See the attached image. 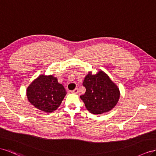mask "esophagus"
<instances>
[{
    "label": "esophagus",
    "instance_id": "esophagus-1",
    "mask_svg": "<svg viewBox=\"0 0 156 156\" xmlns=\"http://www.w3.org/2000/svg\"><path fill=\"white\" fill-rule=\"evenodd\" d=\"M71 92H72L73 93H74V94H77V93H78V92H79L78 89V88H76V89H74L73 91H72Z\"/></svg>",
    "mask_w": 156,
    "mask_h": 156
}]
</instances>
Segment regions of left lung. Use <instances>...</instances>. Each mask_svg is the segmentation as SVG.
I'll return each instance as SVG.
<instances>
[{
    "label": "left lung",
    "mask_w": 156,
    "mask_h": 156,
    "mask_svg": "<svg viewBox=\"0 0 156 156\" xmlns=\"http://www.w3.org/2000/svg\"><path fill=\"white\" fill-rule=\"evenodd\" d=\"M83 86L86 91L80 99L90 112L94 114L107 112L118 103L120 95L119 88L103 71L99 70L95 74L89 73Z\"/></svg>",
    "instance_id": "1"
}]
</instances>
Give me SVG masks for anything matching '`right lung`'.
Segmentation results:
<instances>
[{
    "label": "right lung",
    "instance_id": "right-lung-1",
    "mask_svg": "<svg viewBox=\"0 0 156 156\" xmlns=\"http://www.w3.org/2000/svg\"><path fill=\"white\" fill-rule=\"evenodd\" d=\"M66 92L52 75H40L27 89V97L35 108L50 113L58 108Z\"/></svg>",
    "mask_w": 156,
    "mask_h": 156
}]
</instances>
